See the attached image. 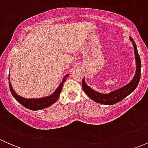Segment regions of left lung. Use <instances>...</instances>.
Listing matches in <instances>:
<instances>
[{
  "label": "left lung",
  "mask_w": 148,
  "mask_h": 148,
  "mask_svg": "<svg viewBox=\"0 0 148 148\" xmlns=\"http://www.w3.org/2000/svg\"><path fill=\"white\" fill-rule=\"evenodd\" d=\"M131 41L132 42L134 46V50H135V60H136V73L135 74V77H133L132 81L127 85L124 86L123 87L120 89H117L115 91L110 92L109 94H102L96 92L92 88L89 87L85 83L84 79H83L82 82V86L84 92L86 93V95L92 99L95 102L99 103V104H106V105H112L116 103L120 102L123 99H125L126 97L130 95L138 86L139 82L140 79V74H141V61H140V55H139L137 46L135 44V41L132 39V37H130Z\"/></svg>",
  "instance_id": "8db88e82"
}]
</instances>
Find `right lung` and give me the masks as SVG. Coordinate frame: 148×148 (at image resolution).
Masks as SVG:
<instances>
[{"instance_id":"right-lung-1","label":"right lung","mask_w":148,"mask_h":148,"mask_svg":"<svg viewBox=\"0 0 148 148\" xmlns=\"http://www.w3.org/2000/svg\"><path fill=\"white\" fill-rule=\"evenodd\" d=\"M68 76L69 74H66L62 82L59 84V87L56 89V91L51 95L46 97L40 98V99H26V98L21 97L16 95V92L13 91L10 82H9L10 90L13 97L23 107L31 110H40L49 107L57 101L61 92H62L63 84L64 83L66 79L68 77Z\"/></svg>"}]
</instances>
